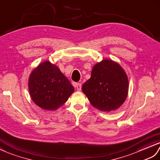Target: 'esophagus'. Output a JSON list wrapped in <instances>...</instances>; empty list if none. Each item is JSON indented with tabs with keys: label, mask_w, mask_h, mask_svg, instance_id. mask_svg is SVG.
I'll return each mask as SVG.
<instances>
[{
	"label": "esophagus",
	"mask_w": 160,
	"mask_h": 160,
	"mask_svg": "<svg viewBox=\"0 0 160 160\" xmlns=\"http://www.w3.org/2000/svg\"><path fill=\"white\" fill-rule=\"evenodd\" d=\"M75 86H76L78 91L80 92L81 90V83H76L75 84Z\"/></svg>",
	"instance_id": "esophagus-1"
}]
</instances>
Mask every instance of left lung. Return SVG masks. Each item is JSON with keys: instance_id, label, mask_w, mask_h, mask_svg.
Returning <instances> with one entry per match:
<instances>
[{"instance_id": "obj_1", "label": "left lung", "mask_w": 160, "mask_h": 160, "mask_svg": "<svg viewBox=\"0 0 160 160\" xmlns=\"http://www.w3.org/2000/svg\"><path fill=\"white\" fill-rule=\"evenodd\" d=\"M91 105L102 112L118 109L127 97L129 80L119 63L105 59L93 66L91 77L82 86Z\"/></svg>"}]
</instances>
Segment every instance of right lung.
<instances>
[{"label":"right lung","mask_w":160,"mask_h":160,"mask_svg":"<svg viewBox=\"0 0 160 160\" xmlns=\"http://www.w3.org/2000/svg\"><path fill=\"white\" fill-rule=\"evenodd\" d=\"M29 94L38 107L54 111L64 105L74 88L56 65L49 61L40 63L31 72Z\"/></svg>","instance_id":"right-lung-1"}]
</instances>
